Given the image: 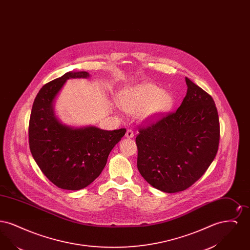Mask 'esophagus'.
<instances>
[{
  "label": "esophagus",
  "mask_w": 250,
  "mask_h": 250,
  "mask_svg": "<svg viewBox=\"0 0 250 250\" xmlns=\"http://www.w3.org/2000/svg\"><path fill=\"white\" fill-rule=\"evenodd\" d=\"M125 137H126V138H128V139L133 138V137H134V132H133V130H131V129H127V130H126V133H125Z\"/></svg>",
  "instance_id": "34e87169"
}]
</instances>
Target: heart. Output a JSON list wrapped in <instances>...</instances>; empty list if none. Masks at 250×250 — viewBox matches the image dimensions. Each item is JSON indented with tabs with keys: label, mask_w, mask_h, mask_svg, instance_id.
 <instances>
[{
	"label": "heart",
	"mask_w": 250,
	"mask_h": 250,
	"mask_svg": "<svg viewBox=\"0 0 250 250\" xmlns=\"http://www.w3.org/2000/svg\"><path fill=\"white\" fill-rule=\"evenodd\" d=\"M174 98L169 93L163 92L159 86L143 83L125 89L120 96V106L129 114L142 111L143 117L152 118L170 110Z\"/></svg>",
	"instance_id": "heart-1"
}]
</instances>
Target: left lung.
I'll list each match as a JSON object with an SVG mask.
<instances>
[{
  "instance_id": "left-lung-1",
  "label": "left lung",
  "mask_w": 250,
  "mask_h": 250,
  "mask_svg": "<svg viewBox=\"0 0 250 250\" xmlns=\"http://www.w3.org/2000/svg\"><path fill=\"white\" fill-rule=\"evenodd\" d=\"M186 83L188 92L178 109L140 127L136 138L140 173L166 193L191 187L218 150L220 128L214 99L188 78Z\"/></svg>"
}]
</instances>
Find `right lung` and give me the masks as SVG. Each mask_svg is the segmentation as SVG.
<instances>
[{"label": "right lung", "mask_w": 250, "mask_h": 250, "mask_svg": "<svg viewBox=\"0 0 250 250\" xmlns=\"http://www.w3.org/2000/svg\"><path fill=\"white\" fill-rule=\"evenodd\" d=\"M89 77L88 72L65 73L40 89L32 107L31 153L46 177L62 189L80 190L92 184L126 131L103 130L93 125L73 127L62 125L56 117L54 101L66 81Z\"/></svg>", "instance_id": "1"}]
</instances>
